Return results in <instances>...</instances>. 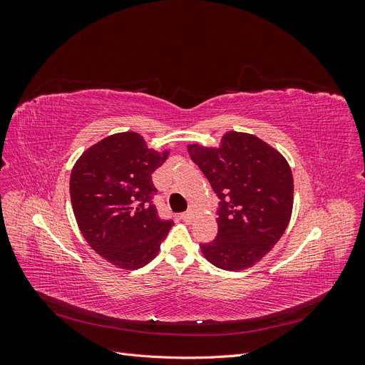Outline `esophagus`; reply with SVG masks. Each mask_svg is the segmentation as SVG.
I'll list each match as a JSON object with an SVG mask.
<instances>
[{
	"instance_id": "34e87169",
	"label": "esophagus",
	"mask_w": 365,
	"mask_h": 365,
	"mask_svg": "<svg viewBox=\"0 0 365 365\" xmlns=\"http://www.w3.org/2000/svg\"><path fill=\"white\" fill-rule=\"evenodd\" d=\"M193 216H195V208H189V210H187L185 213H182L180 217H181L182 220H187V222H189V220L193 219Z\"/></svg>"
}]
</instances>
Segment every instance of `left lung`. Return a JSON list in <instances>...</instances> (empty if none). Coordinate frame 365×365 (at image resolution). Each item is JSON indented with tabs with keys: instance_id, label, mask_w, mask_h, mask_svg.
Instances as JSON below:
<instances>
[{
	"instance_id": "8db88e82",
	"label": "left lung",
	"mask_w": 365,
	"mask_h": 365,
	"mask_svg": "<svg viewBox=\"0 0 365 365\" xmlns=\"http://www.w3.org/2000/svg\"><path fill=\"white\" fill-rule=\"evenodd\" d=\"M219 197L217 235L201 244L215 267L239 271L271 251L289 224L294 180L280 153L254 135L228 132L219 149L189 146Z\"/></svg>"
}]
</instances>
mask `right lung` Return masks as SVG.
I'll use <instances>...</instances> for the list:
<instances>
[{"mask_svg": "<svg viewBox=\"0 0 365 365\" xmlns=\"http://www.w3.org/2000/svg\"><path fill=\"white\" fill-rule=\"evenodd\" d=\"M168 153L148 149L135 132H123L86 149L74 164L70 195L77 225L98 256L118 268L145 267L173 227L153 204L158 190L152 173Z\"/></svg>", "mask_w": 365, "mask_h": 365, "instance_id": "add662e5", "label": "right lung"}]
</instances>
